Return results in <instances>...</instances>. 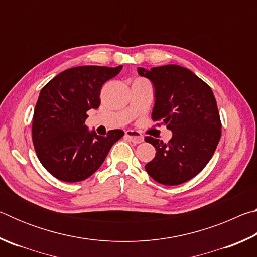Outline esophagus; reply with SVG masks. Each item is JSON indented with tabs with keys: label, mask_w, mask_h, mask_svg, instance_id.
Returning a JSON list of instances; mask_svg holds the SVG:
<instances>
[{
	"label": "esophagus",
	"mask_w": 257,
	"mask_h": 257,
	"mask_svg": "<svg viewBox=\"0 0 257 257\" xmlns=\"http://www.w3.org/2000/svg\"><path fill=\"white\" fill-rule=\"evenodd\" d=\"M125 137H127L130 142L134 143V144H139V143L144 141L143 135L138 132H135V130H127V132H125Z\"/></svg>",
	"instance_id": "obj_1"
}]
</instances>
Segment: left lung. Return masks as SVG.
Returning <instances> with one entry per match:
<instances>
[{"mask_svg": "<svg viewBox=\"0 0 257 257\" xmlns=\"http://www.w3.org/2000/svg\"><path fill=\"white\" fill-rule=\"evenodd\" d=\"M137 70L154 85L152 119L172 132L169 143L145 138L156 150L146 171L162 185L184 184L205 168L219 144L221 120L214 95L201 78L177 64Z\"/></svg>", "mask_w": 257, "mask_h": 257, "instance_id": "obj_1", "label": "left lung"}]
</instances>
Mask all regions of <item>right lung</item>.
I'll list each match as a JSON object with an SVG mask.
<instances>
[{"instance_id": "right-lung-1", "label": "right lung", "mask_w": 257, "mask_h": 257, "mask_svg": "<svg viewBox=\"0 0 257 257\" xmlns=\"http://www.w3.org/2000/svg\"><path fill=\"white\" fill-rule=\"evenodd\" d=\"M122 66H84L67 69L43 87L33 116V143L43 167L64 182L85 180L101 167L112 145L123 136L120 129L106 137L85 124L90 108L101 104L104 82Z\"/></svg>"}]
</instances>
